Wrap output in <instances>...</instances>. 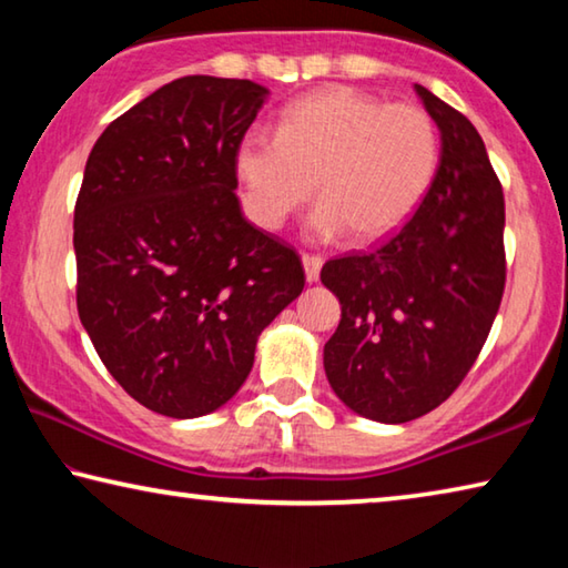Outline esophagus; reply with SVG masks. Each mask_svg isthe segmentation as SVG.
<instances>
[{"instance_id": "esophagus-1", "label": "esophagus", "mask_w": 568, "mask_h": 568, "mask_svg": "<svg viewBox=\"0 0 568 568\" xmlns=\"http://www.w3.org/2000/svg\"><path fill=\"white\" fill-rule=\"evenodd\" d=\"M303 267H305V277L307 283H315L321 277V267H323V257L313 255V253H303Z\"/></svg>"}]
</instances>
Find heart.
Returning a JSON list of instances; mask_svg holds the SVG:
<instances>
[{
	"mask_svg": "<svg viewBox=\"0 0 568 568\" xmlns=\"http://www.w3.org/2000/svg\"><path fill=\"white\" fill-rule=\"evenodd\" d=\"M440 134L413 102H386L351 88L305 94L281 112L277 130H247L235 172L247 213L265 230L285 225L313 195L321 237L348 230L355 243L390 235L434 185Z\"/></svg>",
	"mask_w": 568,
	"mask_h": 568,
	"instance_id": "obj_1",
	"label": "heart"
}]
</instances>
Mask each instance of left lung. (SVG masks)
<instances>
[{"mask_svg": "<svg viewBox=\"0 0 568 568\" xmlns=\"http://www.w3.org/2000/svg\"><path fill=\"white\" fill-rule=\"evenodd\" d=\"M440 130L434 185L381 245L333 257L341 301L325 376L345 406L381 423L438 408L468 376L506 287L504 187L464 114L416 84Z\"/></svg>", "mask_w": 568, "mask_h": 568, "instance_id": "left-lung-1", "label": "left lung"}]
</instances>
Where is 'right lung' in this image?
Returning a JSON list of instances; mask_svg holds the SVG:
<instances>
[{
    "label": "right lung",
    "instance_id": "add662e5",
    "mask_svg": "<svg viewBox=\"0 0 568 568\" xmlns=\"http://www.w3.org/2000/svg\"><path fill=\"white\" fill-rule=\"evenodd\" d=\"M250 80L192 74L100 134L74 203L77 313L112 378L170 418L243 386L257 335L301 295V255L240 213L235 150L263 108Z\"/></svg>",
    "mask_w": 568,
    "mask_h": 568
}]
</instances>
